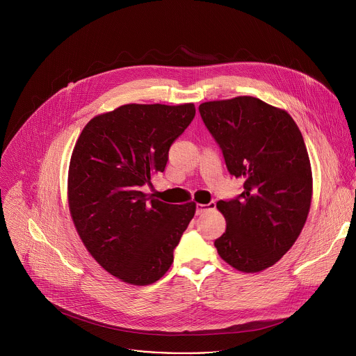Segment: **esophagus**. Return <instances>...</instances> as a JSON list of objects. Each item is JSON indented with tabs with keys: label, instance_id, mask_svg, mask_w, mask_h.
Listing matches in <instances>:
<instances>
[{
	"label": "esophagus",
	"instance_id": "esophagus-1",
	"mask_svg": "<svg viewBox=\"0 0 356 356\" xmlns=\"http://www.w3.org/2000/svg\"><path fill=\"white\" fill-rule=\"evenodd\" d=\"M216 207V202H209V204H197L195 206V214L201 216L202 213H206L209 210H213Z\"/></svg>",
	"mask_w": 356,
	"mask_h": 356
}]
</instances>
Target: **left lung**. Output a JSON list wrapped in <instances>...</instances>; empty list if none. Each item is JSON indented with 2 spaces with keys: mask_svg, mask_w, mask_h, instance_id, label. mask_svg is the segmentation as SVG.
I'll return each mask as SVG.
<instances>
[{
  "mask_svg": "<svg viewBox=\"0 0 356 356\" xmlns=\"http://www.w3.org/2000/svg\"><path fill=\"white\" fill-rule=\"evenodd\" d=\"M220 145L228 172L243 191L217 209L227 221L216 239L218 255L243 273L275 265L306 224L313 175L306 143L294 120L265 101L241 95L198 107Z\"/></svg>",
  "mask_w": 356,
  "mask_h": 356,
  "instance_id": "8db88e82",
  "label": "left lung"
}]
</instances>
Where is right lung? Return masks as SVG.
Masks as SVG:
<instances>
[{
	"instance_id": "right-lung-1",
	"label": "right lung",
	"mask_w": 356,
	"mask_h": 356,
	"mask_svg": "<svg viewBox=\"0 0 356 356\" xmlns=\"http://www.w3.org/2000/svg\"><path fill=\"white\" fill-rule=\"evenodd\" d=\"M195 115L180 106L125 104L81 131L70 159L69 210L90 255L117 279L146 286L173 264L195 202L168 204L142 191L163 172L172 143Z\"/></svg>"
}]
</instances>
